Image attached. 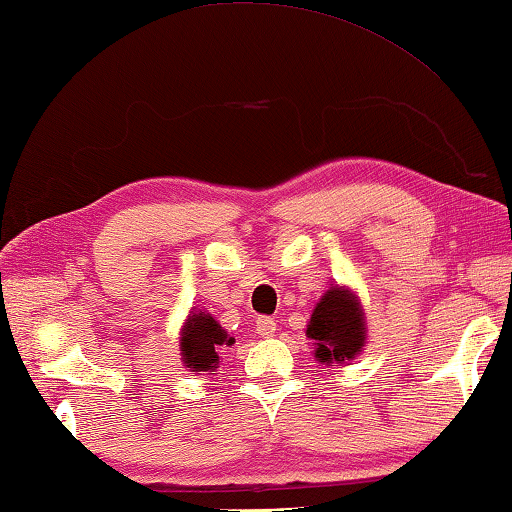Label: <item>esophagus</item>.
<instances>
[{
	"instance_id": "esophagus-1",
	"label": "esophagus",
	"mask_w": 512,
	"mask_h": 512,
	"mask_svg": "<svg viewBox=\"0 0 512 512\" xmlns=\"http://www.w3.org/2000/svg\"><path fill=\"white\" fill-rule=\"evenodd\" d=\"M255 331H257L259 338H273L275 331H277V322L273 318H257Z\"/></svg>"
}]
</instances>
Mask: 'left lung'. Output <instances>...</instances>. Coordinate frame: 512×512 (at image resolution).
Wrapping results in <instances>:
<instances>
[{
  "label": "left lung",
  "instance_id": "left-lung-1",
  "mask_svg": "<svg viewBox=\"0 0 512 512\" xmlns=\"http://www.w3.org/2000/svg\"><path fill=\"white\" fill-rule=\"evenodd\" d=\"M313 358L320 365H349L367 345V320L360 297L349 286H329L306 324Z\"/></svg>",
  "mask_w": 512,
  "mask_h": 512
}]
</instances>
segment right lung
<instances>
[{
    "label": "right lung",
    "instance_id": "add662e5",
    "mask_svg": "<svg viewBox=\"0 0 512 512\" xmlns=\"http://www.w3.org/2000/svg\"><path fill=\"white\" fill-rule=\"evenodd\" d=\"M179 351L183 367L190 371H215L219 367V353L235 345V338L212 318L208 311L190 309L179 333Z\"/></svg>",
    "mask_w": 512,
    "mask_h": 512
}]
</instances>
